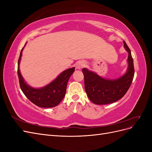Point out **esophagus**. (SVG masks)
<instances>
[{
	"instance_id": "obj_1",
	"label": "esophagus",
	"mask_w": 152,
	"mask_h": 152,
	"mask_svg": "<svg viewBox=\"0 0 152 152\" xmlns=\"http://www.w3.org/2000/svg\"><path fill=\"white\" fill-rule=\"evenodd\" d=\"M85 65V64L83 61H78L76 64V68L77 69H82Z\"/></svg>"
}]
</instances>
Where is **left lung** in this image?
Segmentation results:
<instances>
[{"mask_svg":"<svg viewBox=\"0 0 152 152\" xmlns=\"http://www.w3.org/2000/svg\"><path fill=\"white\" fill-rule=\"evenodd\" d=\"M124 48L129 53L127 72L117 80H107L95 73L82 69L84 76L85 91L89 99L96 104H107L115 102L126 94L134 75V68L131 50L124 41Z\"/></svg>","mask_w":152,"mask_h":152,"instance_id":"left-lung-1","label":"left lung"}]
</instances>
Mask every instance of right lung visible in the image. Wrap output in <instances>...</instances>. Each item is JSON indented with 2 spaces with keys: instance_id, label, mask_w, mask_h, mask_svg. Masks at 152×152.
Returning <instances> with one entry per match:
<instances>
[{
  "instance_id": "obj_1",
  "label": "right lung",
  "mask_w": 152,
  "mask_h": 152,
  "mask_svg": "<svg viewBox=\"0 0 152 152\" xmlns=\"http://www.w3.org/2000/svg\"><path fill=\"white\" fill-rule=\"evenodd\" d=\"M23 49L21 50L18 62V75L20 88L23 93L31 102L39 107L51 108L56 107L65 97L68 81L75 71V68L73 67L64 71L51 83L43 88H32L25 83L20 72L19 65Z\"/></svg>"
}]
</instances>
